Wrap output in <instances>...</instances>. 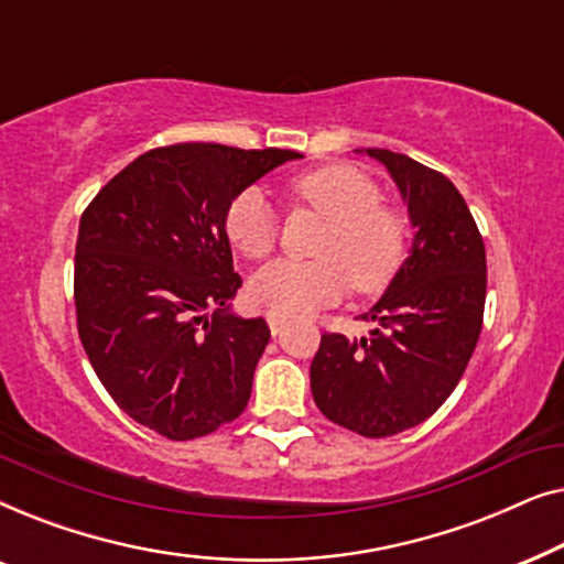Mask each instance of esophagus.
<instances>
[{
	"mask_svg": "<svg viewBox=\"0 0 564 564\" xmlns=\"http://www.w3.org/2000/svg\"><path fill=\"white\" fill-rule=\"evenodd\" d=\"M267 323H269V330H272V336H276V334H280V330L284 328V323H288V321H284L282 315L267 313Z\"/></svg>",
	"mask_w": 564,
	"mask_h": 564,
	"instance_id": "1",
	"label": "esophagus"
}]
</instances>
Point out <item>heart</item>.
Returning a JSON list of instances; mask_svg holds the SVG:
<instances>
[{"instance_id": "b5f03b06", "label": "heart", "mask_w": 564, "mask_h": 564, "mask_svg": "<svg viewBox=\"0 0 564 564\" xmlns=\"http://www.w3.org/2000/svg\"><path fill=\"white\" fill-rule=\"evenodd\" d=\"M292 203L326 215L311 261H274L251 276L249 297L267 313L292 318L336 303L349 290L377 295L395 280L408 253V218L382 203L372 176L328 164L288 182ZM226 234L243 257L267 259L280 241V223L264 192L243 189L226 210Z\"/></svg>"}]
</instances>
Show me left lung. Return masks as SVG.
<instances>
[{
	"instance_id": "1",
	"label": "left lung",
	"mask_w": 564,
	"mask_h": 564,
	"mask_svg": "<svg viewBox=\"0 0 564 564\" xmlns=\"http://www.w3.org/2000/svg\"><path fill=\"white\" fill-rule=\"evenodd\" d=\"M403 195L415 238L365 338L323 334L311 365L315 405L367 438L395 436L434 415L465 375L482 330L485 243L457 187L419 161L367 149Z\"/></svg>"
}]
</instances>
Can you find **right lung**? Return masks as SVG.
Masks as SVG:
<instances>
[{
    "label": "right lung",
    "mask_w": 564,
    "mask_h": 564,
    "mask_svg": "<svg viewBox=\"0 0 564 564\" xmlns=\"http://www.w3.org/2000/svg\"><path fill=\"white\" fill-rule=\"evenodd\" d=\"M300 156L161 145L115 174L82 213L76 328L99 382L141 426L187 442L243 413L272 334L264 318L228 311L241 276L226 210L259 176Z\"/></svg>",
    "instance_id": "right-lung-1"
}]
</instances>
